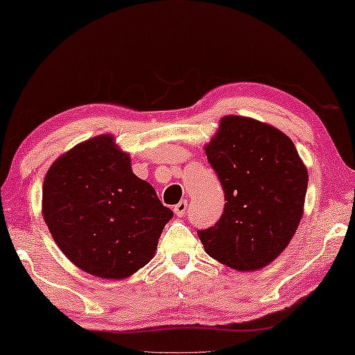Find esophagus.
<instances>
[{"mask_svg": "<svg viewBox=\"0 0 355 355\" xmlns=\"http://www.w3.org/2000/svg\"><path fill=\"white\" fill-rule=\"evenodd\" d=\"M185 212H187V201L182 200L181 202H178V205L174 206V214H176L178 217H182L185 216Z\"/></svg>", "mask_w": 355, "mask_h": 355, "instance_id": "34e87169", "label": "esophagus"}]
</instances>
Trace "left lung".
Wrapping results in <instances>:
<instances>
[{"mask_svg": "<svg viewBox=\"0 0 355 355\" xmlns=\"http://www.w3.org/2000/svg\"><path fill=\"white\" fill-rule=\"evenodd\" d=\"M225 191L218 222L198 231L209 257L234 270H259L280 257L304 216L309 171L286 133L228 114L206 146Z\"/></svg>", "mask_w": 355, "mask_h": 355, "instance_id": "left-lung-1", "label": "left lung"}]
</instances>
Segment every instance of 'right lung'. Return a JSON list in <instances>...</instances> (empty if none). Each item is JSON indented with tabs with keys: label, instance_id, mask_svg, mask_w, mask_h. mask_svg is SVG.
I'll return each mask as SVG.
<instances>
[{
	"label": "right lung",
	"instance_id": "obj_1",
	"mask_svg": "<svg viewBox=\"0 0 355 355\" xmlns=\"http://www.w3.org/2000/svg\"><path fill=\"white\" fill-rule=\"evenodd\" d=\"M130 154L105 133L58 157L45 174L42 216L67 259L105 280H123L154 258L173 217Z\"/></svg>",
	"mask_w": 355,
	"mask_h": 355
}]
</instances>
